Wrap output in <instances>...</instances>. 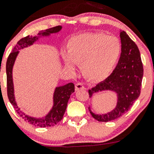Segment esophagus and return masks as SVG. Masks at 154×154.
I'll return each instance as SVG.
<instances>
[{
    "instance_id": "obj_1",
    "label": "esophagus",
    "mask_w": 154,
    "mask_h": 154,
    "mask_svg": "<svg viewBox=\"0 0 154 154\" xmlns=\"http://www.w3.org/2000/svg\"><path fill=\"white\" fill-rule=\"evenodd\" d=\"M85 87L83 86V83H78L75 85V90L76 91H79L80 89H84Z\"/></svg>"
}]
</instances>
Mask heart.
Masks as SVG:
<instances>
[{
    "label": "heart",
    "instance_id": "b5f03b06",
    "mask_svg": "<svg viewBox=\"0 0 154 154\" xmlns=\"http://www.w3.org/2000/svg\"><path fill=\"white\" fill-rule=\"evenodd\" d=\"M67 54H63L65 66L75 69L74 63L81 65L87 79L101 81L107 78L122 54V45L117 38L99 32H86L72 36L66 44Z\"/></svg>",
    "mask_w": 154,
    "mask_h": 154
}]
</instances>
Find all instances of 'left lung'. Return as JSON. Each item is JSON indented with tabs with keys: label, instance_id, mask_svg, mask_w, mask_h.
<instances>
[{
	"label": "left lung",
	"instance_id": "obj_1",
	"mask_svg": "<svg viewBox=\"0 0 154 154\" xmlns=\"http://www.w3.org/2000/svg\"><path fill=\"white\" fill-rule=\"evenodd\" d=\"M120 37L122 54L117 66L106 80L88 90L90 98L103 91H112L116 95V106L108 112L96 114L88 107L92 117L98 122H110L121 117L140 94L143 66L139 48L125 31L120 30Z\"/></svg>",
	"mask_w": 154,
	"mask_h": 154
}]
</instances>
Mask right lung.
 I'll use <instances>...</instances> for the list:
<instances>
[{
	"instance_id": "right-lung-1",
	"label": "right lung",
	"mask_w": 154,
	"mask_h": 154,
	"mask_svg": "<svg viewBox=\"0 0 154 154\" xmlns=\"http://www.w3.org/2000/svg\"><path fill=\"white\" fill-rule=\"evenodd\" d=\"M62 26H57L45 30H42L38 32L36 35H27L21 38L12 50V52L9 55L7 61V95L11 104L15 108L16 112L29 124L40 127H51L57 125L58 122L63 119L64 113L67 107L68 100L70 96L74 92V85L72 83H68L63 86H57L54 89L53 94V106L50 111L45 116L42 117H34L27 115L23 112L17 104L15 97V90H14L13 77H12V69L15 65V60L21 50L29 47L36 43L42 38H48L51 34L57 33L61 30Z\"/></svg>"
}]
</instances>
